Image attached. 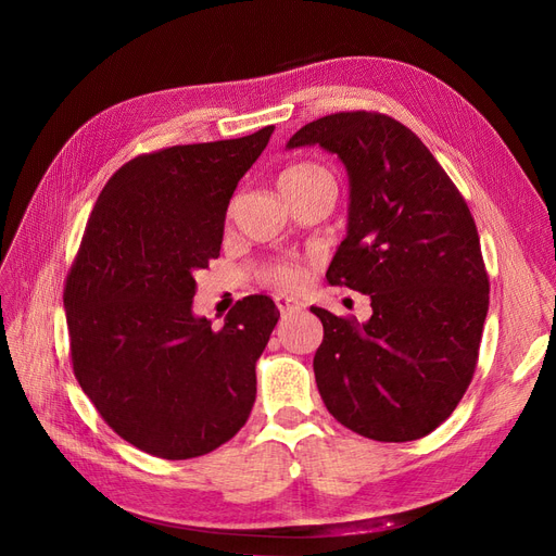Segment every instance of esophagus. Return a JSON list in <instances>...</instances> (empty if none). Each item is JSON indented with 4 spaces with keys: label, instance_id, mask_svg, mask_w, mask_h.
Returning a JSON list of instances; mask_svg holds the SVG:
<instances>
[{
    "label": "esophagus",
    "instance_id": "obj_1",
    "mask_svg": "<svg viewBox=\"0 0 556 556\" xmlns=\"http://www.w3.org/2000/svg\"><path fill=\"white\" fill-rule=\"evenodd\" d=\"M276 306H278V311L282 313V315H290V313H294V311H299V301L296 299H290V296H276Z\"/></svg>",
    "mask_w": 556,
    "mask_h": 556
}]
</instances>
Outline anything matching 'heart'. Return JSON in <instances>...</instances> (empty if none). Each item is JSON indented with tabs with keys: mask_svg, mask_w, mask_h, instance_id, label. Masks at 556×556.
<instances>
[{
	"mask_svg": "<svg viewBox=\"0 0 556 556\" xmlns=\"http://www.w3.org/2000/svg\"><path fill=\"white\" fill-rule=\"evenodd\" d=\"M325 172L317 169V166L313 164H294L290 166V169H285L280 174V180H278V188H282V185H296L301 180H308L313 176H323ZM266 280L274 285V288H280V290H294L299 288L301 282V271L296 264H290V262H282V264H274L266 268Z\"/></svg>",
	"mask_w": 556,
	"mask_h": 556,
	"instance_id": "obj_1",
	"label": "heart"
}]
</instances>
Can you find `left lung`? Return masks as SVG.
I'll return each mask as SVG.
<instances>
[{"label": "left lung", "mask_w": 556, "mask_h": 556, "mask_svg": "<svg viewBox=\"0 0 556 556\" xmlns=\"http://www.w3.org/2000/svg\"><path fill=\"white\" fill-rule=\"evenodd\" d=\"M319 146L348 172V233L329 285L368 294L366 323L311 306L325 327L313 371L339 422L366 439H422L470 384L490 280L464 197L429 148L394 117L325 115L288 150Z\"/></svg>", "instance_id": "1"}]
</instances>
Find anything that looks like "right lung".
<instances>
[{
  "label": "right lung",
  "instance_id": "add662e5",
  "mask_svg": "<svg viewBox=\"0 0 556 556\" xmlns=\"http://www.w3.org/2000/svg\"><path fill=\"white\" fill-rule=\"evenodd\" d=\"M274 125L241 139L164 148L99 194L64 288L74 374L104 422L148 454L192 459L252 410L255 364L278 323L268 296L220 329L194 315V274L220 255L229 199Z\"/></svg>",
  "mask_w": 556,
  "mask_h": 556
}]
</instances>
